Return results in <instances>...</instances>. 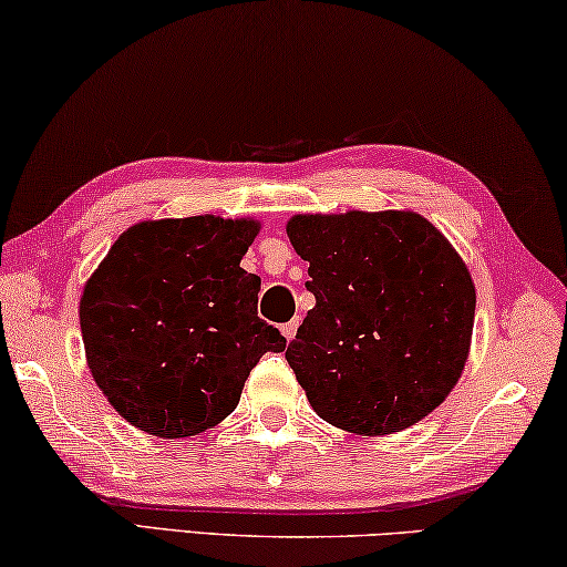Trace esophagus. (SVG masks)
I'll return each mask as SVG.
<instances>
[{"label": "esophagus", "mask_w": 567, "mask_h": 567, "mask_svg": "<svg viewBox=\"0 0 567 567\" xmlns=\"http://www.w3.org/2000/svg\"><path fill=\"white\" fill-rule=\"evenodd\" d=\"M280 330H282V336H285L287 340H292V338H295V332H298V320L285 322V326H282Z\"/></svg>", "instance_id": "1"}]
</instances>
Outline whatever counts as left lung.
Listing matches in <instances>:
<instances>
[{"label": "left lung", "instance_id": "left-lung-1", "mask_svg": "<svg viewBox=\"0 0 567 567\" xmlns=\"http://www.w3.org/2000/svg\"><path fill=\"white\" fill-rule=\"evenodd\" d=\"M287 235L316 308L285 358L318 416L355 434L429 416L460 381L477 302L442 231L411 212H348L300 214Z\"/></svg>", "mask_w": 567, "mask_h": 567}]
</instances>
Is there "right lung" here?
<instances>
[{"mask_svg":"<svg viewBox=\"0 0 567 567\" xmlns=\"http://www.w3.org/2000/svg\"><path fill=\"white\" fill-rule=\"evenodd\" d=\"M255 221L188 217L123 231L85 285L90 373L121 416L178 439L219 424L285 336L257 316L259 277L239 267Z\"/></svg>","mask_w":567,"mask_h":567,"instance_id":"right-lung-1","label":"right lung"}]
</instances>
